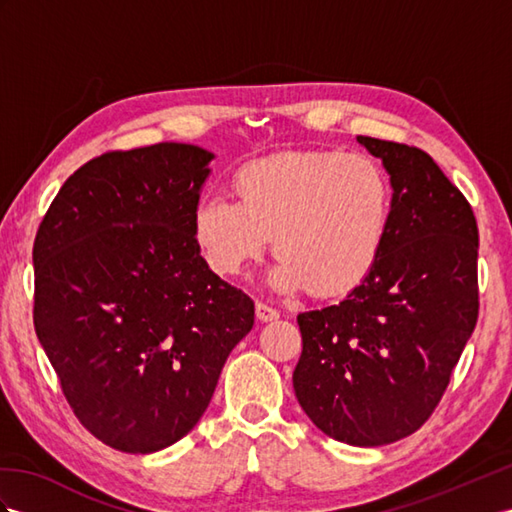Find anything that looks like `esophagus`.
I'll list each match as a JSON object with an SVG mask.
<instances>
[{"instance_id": "1", "label": "esophagus", "mask_w": 512, "mask_h": 512, "mask_svg": "<svg viewBox=\"0 0 512 512\" xmlns=\"http://www.w3.org/2000/svg\"><path fill=\"white\" fill-rule=\"evenodd\" d=\"M255 313H257L259 322H272V320L279 318V311L264 305V303H255Z\"/></svg>"}]
</instances>
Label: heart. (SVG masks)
<instances>
[{"mask_svg":"<svg viewBox=\"0 0 512 512\" xmlns=\"http://www.w3.org/2000/svg\"><path fill=\"white\" fill-rule=\"evenodd\" d=\"M235 201L205 194L192 238L218 277H238L274 240L270 285L344 296L370 277L391 222V183L365 153L305 151L261 157L235 170Z\"/></svg>","mask_w":512,"mask_h":512,"instance_id":"obj_1","label":"heart"}]
</instances>
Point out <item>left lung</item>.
<instances>
[{
	"label": "left lung",
	"mask_w": 512,
	"mask_h": 512,
	"mask_svg": "<svg viewBox=\"0 0 512 512\" xmlns=\"http://www.w3.org/2000/svg\"><path fill=\"white\" fill-rule=\"evenodd\" d=\"M393 188L376 268L342 303L298 313L294 391L324 435L359 448L413 435L478 320V225L428 153L357 136Z\"/></svg>",
	"instance_id": "1"
}]
</instances>
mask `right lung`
I'll use <instances>...</instances> for the list:
<instances>
[{"instance_id":"1","label":"right lung","mask_w":512,"mask_h":512,"mask_svg":"<svg viewBox=\"0 0 512 512\" xmlns=\"http://www.w3.org/2000/svg\"><path fill=\"white\" fill-rule=\"evenodd\" d=\"M209 153L110 151L64 181L34 240V329L64 398L114 450L151 454L196 426L255 305L207 268L192 212Z\"/></svg>"}]
</instances>
